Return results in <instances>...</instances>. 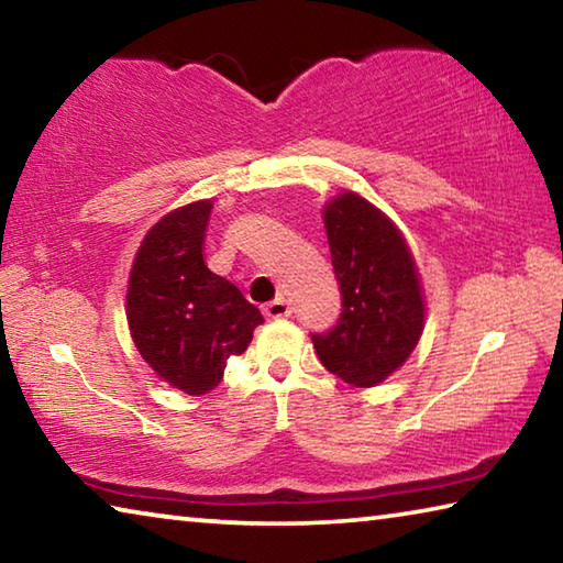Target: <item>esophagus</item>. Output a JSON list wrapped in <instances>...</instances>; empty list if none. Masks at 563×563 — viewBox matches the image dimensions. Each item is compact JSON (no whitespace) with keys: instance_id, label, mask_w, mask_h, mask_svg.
Returning <instances> with one entry per match:
<instances>
[{"instance_id":"34e87169","label":"esophagus","mask_w":563,"mask_h":563,"mask_svg":"<svg viewBox=\"0 0 563 563\" xmlns=\"http://www.w3.org/2000/svg\"><path fill=\"white\" fill-rule=\"evenodd\" d=\"M263 312H265V318H268V320H280V318H290L292 308H290L288 300L278 298V300H273V302L265 305Z\"/></svg>"}]
</instances>
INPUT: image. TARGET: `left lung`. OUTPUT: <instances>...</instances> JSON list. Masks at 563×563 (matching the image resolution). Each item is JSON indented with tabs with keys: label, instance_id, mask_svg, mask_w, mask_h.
<instances>
[{
	"label": "left lung",
	"instance_id": "1",
	"mask_svg": "<svg viewBox=\"0 0 563 563\" xmlns=\"http://www.w3.org/2000/svg\"><path fill=\"white\" fill-rule=\"evenodd\" d=\"M322 218L342 312L330 332H312V345L332 375L375 387L405 365L422 335L415 258L397 225L352 190L332 198Z\"/></svg>",
	"mask_w": 563,
	"mask_h": 563
}]
</instances>
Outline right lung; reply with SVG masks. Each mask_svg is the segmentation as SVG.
Segmentation results:
<instances>
[{
	"mask_svg": "<svg viewBox=\"0 0 563 563\" xmlns=\"http://www.w3.org/2000/svg\"><path fill=\"white\" fill-rule=\"evenodd\" d=\"M211 201L176 208L151 228L133 261L126 320L151 369L186 395L221 383L225 362L245 352L263 316L243 292L208 271L203 241Z\"/></svg>",
	"mask_w": 563,
	"mask_h": 563,
	"instance_id": "obj_1",
	"label": "right lung"
}]
</instances>
